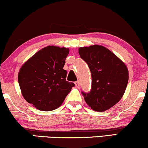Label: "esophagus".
<instances>
[{
    "mask_svg": "<svg viewBox=\"0 0 148 148\" xmlns=\"http://www.w3.org/2000/svg\"><path fill=\"white\" fill-rule=\"evenodd\" d=\"M74 83H75L76 87H77V88H79V87H80V83H79V81H76Z\"/></svg>",
    "mask_w": 148,
    "mask_h": 148,
    "instance_id": "1",
    "label": "esophagus"
}]
</instances>
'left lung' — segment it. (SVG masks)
Returning <instances> with one entry per match:
<instances>
[{"label": "left lung", "mask_w": 148, "mask_h": 148, "mask_svg": "<svg viewBox=\"0 0 148 148\" xmlns=\"http://www.w3.org/2000/svg\"><path fill=\"white\" fill-rule=\"evenodd\" d=\"M79 53L92 74L91 90L88 93L82 92L85 101L94 111L110 109L125 93L129 78L127 67L103 46L80 47Z\"/></svg>", "instance_id": "left-lung-1"}]
</instances>
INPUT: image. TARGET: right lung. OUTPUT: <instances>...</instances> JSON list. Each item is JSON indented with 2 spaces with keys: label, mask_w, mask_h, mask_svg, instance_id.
I'll return each mask as SVG.
<instances>
[{
  "label": "right lung",
  "mask_w": 148,
  "mask_h": 148,
  "mask_svg": "<svg viewBox=\"0 0 148 148\" xmlns=\"http://www.w3.org/2000/svg\"><path fill=\"white\" fill-rule=\"evenodd\" d=\"M69 49L47 46L21 67L18 75L23 97L36 109L51 111L63 103L74 83L66 81L63 69Z\"/></svg>",
  "instance_id": "add662e5"
}]
</instances>
